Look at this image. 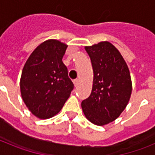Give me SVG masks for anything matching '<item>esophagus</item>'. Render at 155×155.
I'll return each instance as SVG.
<instances>
[{
    "label": "esophagus",
    "instance_id": "esophagus-1",
    "mask_svg": "<svg viewBox=\"0 0 155 155\" xmlns=\"http://www.w3.org/2000/svg\"><path fill=\"white\" fill-rule=\"evenodd\" d=\"M73 82H74V84L75 87H77V86L78 85V82H79L78 79H75V80L73 81Z\"/></svg>",
    "mask_w": 155,
    "mask_h": 155
}]
</instances>
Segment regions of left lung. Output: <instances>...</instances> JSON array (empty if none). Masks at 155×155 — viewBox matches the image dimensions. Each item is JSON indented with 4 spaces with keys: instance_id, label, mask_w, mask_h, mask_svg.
Returning a JSON list of instances; mask_svg holds the SVG:
<instances>
[{
    "instance_id": "obj_1",
    "label": "left lung",
    "mask_w": 155,
    "mask_h": 155,
    "mask_svg": "<svg viewBox=\"0 0 155 155\" xmlns=\"http://www.w3.org/2000/svg\"><path fill=\"white\" fill-rule=\"evenodd\" d=\"M94 78L90 96L81 102L86 118L97 126L114 121L127 107L132 92L128 66L121 53L107 41L84 47Z\"/></svg>"
}]
</instances>
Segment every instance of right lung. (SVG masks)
Instances as JSON below:
<instances>
[{"mask_svg": "<svg viewBox=\"0 0 155 155\" xmlns=\"http://www.w3.org/2000/svg\"><path fill=\"white\" fill-rule=\"evenodd\" d=\"M68 45L48 39L28 58L20 79L21 95L37 118L50 119L61 110L74 88L62 59Z\"/></svg>", "mask_w": 155, "mask_h": 155, "instance_id": "add662e5", "label": "right lung"}]
</instances>
